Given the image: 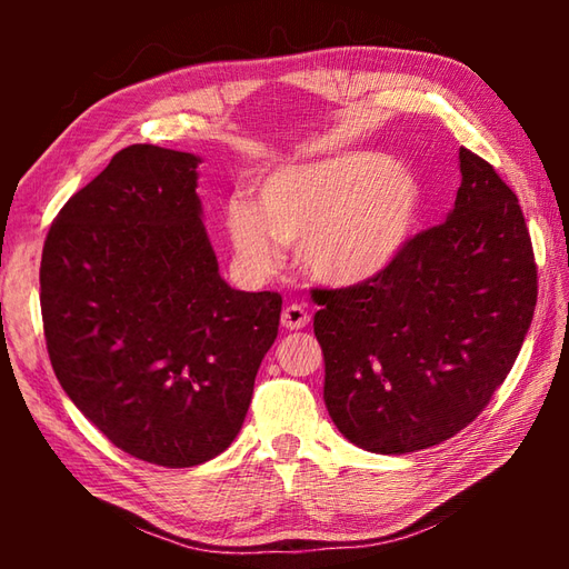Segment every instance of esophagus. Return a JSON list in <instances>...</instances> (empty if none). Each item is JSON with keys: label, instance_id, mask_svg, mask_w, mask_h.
Listing matches in <instances>:
<instances>
[{"label": "esophagus", "instance_id": "1", "mask_svg": "<svg viewBox=\"0 0 569 569\" xmlns=\"http://www.w3.org/2000/svg\"><path fill=\"white\" fill-rule=\"evenodd\" d=\"M308 322H310V312L298 303L286 306L281 312V325L286 330H303Z\"/></svg>", "mask_w": 569, "mask_h": 569}]
</instances>
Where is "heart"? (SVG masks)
<instances>
[{
  "instance_id": "b5f03b06",
  "label": "heart",
  "mask_w": 569,
  "mask_h": 569,
  "mask_svg": "<svg viewBox=\"0 0 569 569\" xmlns=\"http://www.w3.org/2000/svg\"><path fill=\"white\" fill-rule=\"evenodd\" d=\"M422 192L408 168L379 151H345L286 166L263 180L257 210L227 208V232L239 263L269 273L278 244L300 247L310 276L330 286H359L389 271L420 220Z\"/></svg>"
}]
</instances>
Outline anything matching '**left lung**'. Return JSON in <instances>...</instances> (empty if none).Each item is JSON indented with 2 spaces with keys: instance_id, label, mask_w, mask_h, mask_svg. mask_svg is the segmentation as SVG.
<instances>
[{
  "instance_id": "1",
  "label": "left lung",
  "mask_w": 569,
  "mask_h": 569,
  "mask_svg": "<svg viewBox=\"0 0 569 569\" xmlns=\"http://www.w3.org/2000/svg\"><path fill=\"white\" fill-rule=\"evenodd\" d=\"M455 210L410 239L389 271L316 288L325 406L379 455L440 445L491 401L521 352L538 298L533 244L513 190L459 149Z\"/></svg>"
}]
</instances>
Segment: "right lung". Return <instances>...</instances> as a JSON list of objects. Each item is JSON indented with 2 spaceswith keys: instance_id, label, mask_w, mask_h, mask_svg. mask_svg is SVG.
Wrapping results in <instances>:
<instances>
[{
  "instance_id": "obj_1",
  "label": "right lung",
  "mask_w": 569,
  "mask_h": 569,
  "mask_svg": "<svg viewBox=\"0 0 569 569\" xmlns=\"http://www.w3.org/2000/svg\"><path fill=\"white\" fill-rule=\"evenodd\" d=\"M192 153L134 143L48 229L41 316L56 377L127 455L196 467L224 452L281 320V296L224 283Z\"/></svg>"
}]
</instances>
